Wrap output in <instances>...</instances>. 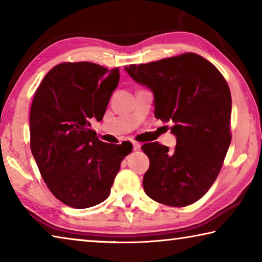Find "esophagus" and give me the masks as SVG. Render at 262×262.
<instances>
[{
	"label": "esophagus",
	"mask_w": 262,
	"mask_h": 262,
	"mask_svg": "<svg viewBox=\"0 0 262 262\" xmlns=\"http://www.w3.org/2000/svg\"><path fill=\"white\" fill-rule=\"evenodd\" d=\"M140 148H141L140 143H137V142H133V149H134L135 151H136V150H139Z\"/></svg>",
	"instance_id": "obj_1"
}]
</instances>
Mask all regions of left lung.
I'll list each match as a JSON object with an SVG mask.
<instances>
[{
	"label": "left lung",
	"mask_w": 262,
	"mask_h": 262,
	"mask_svg": "<svg viewBox=\"0 0 262 262\" xmlns=\"http://www.w3.org/2000/svg\"><path fill=\"white\" fill-rule=\"evenodd\" d=\"M125 70L152 92L155 117L173 123L177 139L174 151L157 142L142 145L150 161L144 192L166 206L192 205L214 184L231 142L228 83L214 64L194 53Z\"/></svg>",
	"instance_id": "left-lung-1"
}]
</instances>
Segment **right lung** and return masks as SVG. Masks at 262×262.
Wrapping results in <instances>:
<instances>
[{
	"label": "right lung",
	"mask_w": 262,
	"mask_h": 262,
	"mask_svg": "<svg viewBox=\"0 0 262 262\" xmlns=\"http://www.w3.org/2000/svg\"><path fill=\"white\" fill-rule=\"evenodd\" d=\"M119 69L64 62L43 77L30 113L31 151L56 199L84 209L108 198L120 164L132 149L101 142L91 129L117 89Z\"/></svg>",
	"instance_id": "right-lung-1"
}]
</instances>
